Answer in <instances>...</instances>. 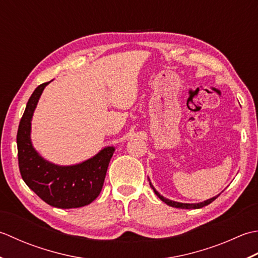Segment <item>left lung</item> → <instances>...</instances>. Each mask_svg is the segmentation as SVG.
I'll return each mask as SVG.
<instances>
[{
    "mask_svg": "<svg viewBox=\"0 0 258 258\" xmlns=\"http://www.w3.org/2000/svg\"><path fill=\"white\" fill-rule=\"evenodd\" d=\"M149 185H150V187L154 189V191H155V194L157 196H158L162 202H164L165 204H167V205H169V206H171V207H176V208H182V209H197V208H202V207H204V206H207V205H209L210 203H213L215 199H216L219 195H217V196H215V197H213V198H210V199H207V201H205V202H203V203H198V204H183V203H178V202H173V201H170V199H167V198H165L164 196H161L160 194L155 189V187L152 186V183L150 182V179H149Z\"/></svg>",
    "mask_w": 258,
    "mask_h": 258,
    "instance_id": "left-lung-1",
    "label": "left lung"
}]
</instances>
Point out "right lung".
<instances>
[{"label":"right lung","mask_w":258,"mask_h":258,"mask_svg":"<svg viewBox=\"0 0 258 258\" xmlns=\"http://www.w3.org/2000/svg\"><path fill=\"white\" fill-rule=\"evenodd\" d=\"M50 82L35 89L21 118L17 136L20 172L29 188L50 206L83 207L91 204L101 191L114 148L106 147L92 158L73 166H57L42 158L31 143V120L42 92Z\"/></svg>","instance_id":"obj_1"}]
</instances>
